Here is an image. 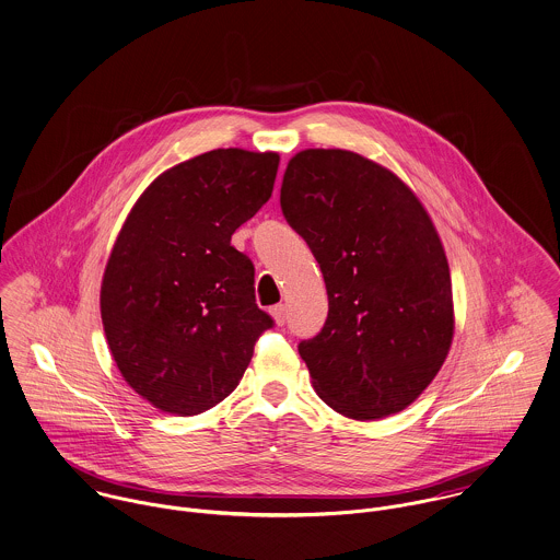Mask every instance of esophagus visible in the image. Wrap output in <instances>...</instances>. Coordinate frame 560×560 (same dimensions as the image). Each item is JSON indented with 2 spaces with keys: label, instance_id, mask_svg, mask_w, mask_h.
Segmentation results:
<instances>
[{
  "label": "esophagus",
  "instance_id": "esophagus-1",
  "mask_svg": "<svg viewBox=\"0 0 560 560\" xmlns=\"http://www.w3.org/2000/svg\"><path fill=\"white\" fill-rule=\"evenodd\" d=\"M270 313H272V317L277 319V324H285V319H288V310H285V305H275L272 310H270Z\"/></svg>",
  "mask_w": 560,
  "mask_h": 560
}]
</instances>
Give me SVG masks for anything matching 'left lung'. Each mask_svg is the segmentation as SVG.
I'll return each mask as SVG.
<instances>
[{
	"label": "left lung",
	"instance_id": "8db88e82",
	"mask_svg": "<svg viewBox=\"0 0 560 560\" xmlns=\"http://www.w3.org/2000/svg\"><path fill=\"white\" fill-rule=\"evenodd\" d=\"M281 210L319 264L328 317L299 343L317 395L368 421L410 406L453 339L451 275L434 223L395 174L348 150H303Z\"/></svg>",
	"mask_w": 560,
	"mask_h": 560
}]
</instances>
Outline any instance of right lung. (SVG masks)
Wrapping results in <instances>:
<instances>
[{"label":"right lung","mask_w":560,"mask_h":560,"mask_svg":"<svg viewBox=\"0 0 560 560\" xmlns=\"http://www.w3.org/2000/svg\"><path fill=\"white\" fill-rule=\"evenodd\" d=\"M279 154H199L143 190L101 288L109 350L126 382L174 415L223 401L275 319L255 303V268L232 234L270 199Z\"/></svg>","instance_id":"obj_1"}]
</instances>
